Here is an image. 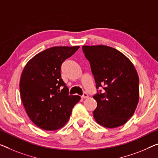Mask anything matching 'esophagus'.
I'll use <instances>...</instances> for the list:
<instances>
[{
	"mask_svg": "<svg viewBox=\"0 0 158 158\" xmlns=\"http://www.w3.org/2000/svg\"><path fill=\"white\" fill-rule=\"evenodd\" d=\"M81 98L82 99H86V98H88V94H87L86 93H84L83 94H82V95L81 96Z\"/></svg>",
	"mask_w": 158,
	"mask_h": 158,
	"instance_id": "esophagus-1",
	"label": "esophagus"
}]
</instances>
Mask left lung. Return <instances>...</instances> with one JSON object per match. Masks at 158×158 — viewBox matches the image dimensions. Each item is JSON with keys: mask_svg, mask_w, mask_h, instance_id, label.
<instances>
[{"mask_svg": "<svg viewBox=\"0 0 158 158\" xmlns=\"http://www.w3.org/2000/svg\"><path fill=\"white\" fill-rule=\"evenodd\" d=\"M98 90L93 111L99 125L116 128L131 117L139 100V78L131 61L119 51L104 45L83 46Z\"/></svg>", "mask_w": 158, "mask_h": 158, "instance_id": "left-lung-1", "label": "left lung"}]
</instances>
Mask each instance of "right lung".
<instances>
[{
  "label": "right lung",
  "mask_w": 158,
  "mask_h": 158,
  "mask_svg": "<svg viewBox=\"0 0 158 158\" xmlns=\"http://www.w3.org/2000/svg\"><path fill=\"white\" fill-rule=\"evenodd\" d=\"M80 48L54 47L35 55L24 68L20 82L22 102L31 121L39 128L55 131L68 122L81 99L69 95L60 75L64 60Z\"/></svg>",
  "instance_id": "1"
}]
</instances>
